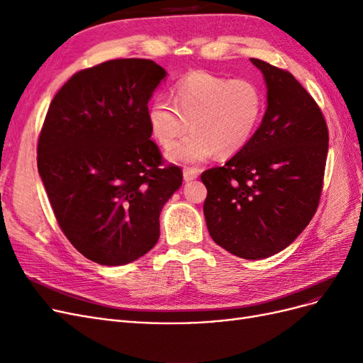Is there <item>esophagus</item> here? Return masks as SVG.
I'll list each match as a JSON object with an SVG mask.
<instances>
[{
    "instance_id": "1",
    "label": "esophagus",
    "mask_w": 363,
    "mask_h": 363,
    "mask_svg": "<svg viewBox=\"0 0 363 363\" xmlns=\"http://www.w3.org/2000/svg\"><path fill=\"white\" fill-rule=\"evenodd\" d=\"M199 177V169L196 168H184L183 169V180L184 182H191Z\"/></svg>"
}]
</instances>
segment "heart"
I'll return each mask as SVG.
<instances>
[{"mask_svg":"<svg viewBox=\"0 0 363 363\" xmlns=\"http://www.w3.org/2000/svg\"><path fill=\"white\" fill-rule=\"evenodd\" d=\"M265 108L260 87L251 80H232L207 71H194L174 87V103L152 100L147 107L151 135L169 148L168 159L199 163L219 156H233L255 136Z\"/></svg>","mask_w":363,"mask_h":363,"instance_id":"heart-1","label":"heart"}]
</instances>
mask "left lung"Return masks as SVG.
Instances as JSON below:
<instances>
[{
	"mask_svg": "<svg viewBox=\"0 0 363 363\" xmlns=\"http://www.w3.org/2000/svg\"><path fill=\"white\" fill-rule=\"evenodd\" d=\"M267 83V111L250 144L207 169V230L232 255L257 260L291 245L311 223L323 191L328 130L295 77L251 59Z\"/></svg>",
	"mask_w": 363,
	"mask_h": 363,
	"instance_id": "8db88e82",
	"label": "left lung"
}]
</instances>
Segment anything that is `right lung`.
Instances as JSON below:
<instances>
[{"mask_svg": "<svg viewBox=\"0 0 363 363\" xmlns=\"http://www.w3.org/2000/svg\"><path fill=\"white\" fill-rule=\"evenodd\" d=\"M167 71L116 59L74 74L52 98L38 142V169L62 232L106 267L156 245L159 216L183 174L162 167L147 107Z\"/></svg>", "mask_w": 363, "mask_h": 363, "instance_id": "obj_1", "label": "right lung"}]
</instances>
